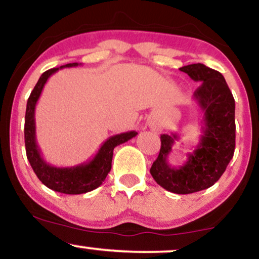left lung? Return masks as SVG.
<instances>
[{
  "label": "left lung",
  "mask_w": 259,
  "mask_h": 259,
  "mask_svg": "<svg viewBox=\"0 0 259 259\" xmlns=\"http://www.w3.org/2000/svg\"><path fill=\"white\" fill-rule=\"evenodd\" d=\"M194 81L201 82L194 100L201 108L202 135L192 153L180 167L168 163L178 134L160 135V151L150 173L156 183L173 194L186 195L214 185L227 169L235 151V100L224 76L204 64L180 68Z\"/></svg>",
  "instance_id": "left-lung-1"
}]
</instances>
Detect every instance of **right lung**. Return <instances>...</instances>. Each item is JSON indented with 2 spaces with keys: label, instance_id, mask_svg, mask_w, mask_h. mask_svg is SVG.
<instances>
[{
  "label": "right lung",
  "instance_id": "1",
  "mask_svg": "<svg viewBox=\"0 0 259 259\" xmlns=\"http://www.w3.org/2000/svg\"><path fill=\"white\" fill-rule=\"evenodd\" d=\"M78 63H69L62 65L59 68H52L46 70L38 79L34 90L26 103L25 112V125H24V140L25 151L29 163L32 170L41 183L53 191L62 192L67 195H80L97 189L106 179L111 171L113 150L118 145L129 141L130 139L138 135L136 132H126L113 135L101 145L99 152L95 154L92 159L74 167H55L47 163L41 154L40 148L36 142V126H35V107L42 89L50 76L59 69L70 67H78Z\"/></svg>",
  "mask_w": 259,
  "mask_h": 259
}]
</instances>
